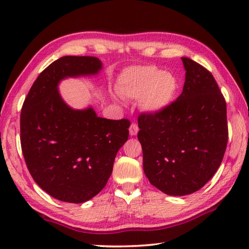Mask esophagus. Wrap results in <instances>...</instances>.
<instances>
[{
  "mask_svg": "<svg viewBox=\"0 0 249 249\" xmlns=\"http://www.w3.org/2000/svg\"><path fill=\"white\" fill-rule=\"evenodd\" d=\"M138 131H139L138 125L135 124V123L130 125V127H129V135L130 136H136L137 134H138Z\"/></svg>",
  "mask_w": 249,
  "mask_h": 249,
  "instance_id": "1",
  "label": "esophagus"
}]
</instances>
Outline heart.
<instances>
[{"instance_id": "1", "label": "heart", "mask_w": 249, "mask_h": 249, "mask_svg": "<svg viewBox=\"0 0 249 249\" xmlns=\"http://www.w3.org/2000/svg\"><path fill=\"white\" fill-rule=\"evenodd\" d=\"M178 80L174 73L155 66H131L121 72L116 92L123 98L139 99V107L147 114L166 110L176 98Z\"/></svg>"}]
</instances>
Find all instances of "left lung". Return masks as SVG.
Segmentation results:
<instances>
[{
  "mask_svg": "<svg viewBox=\"0 0 249 249\" xmlns=\"http://www.w3.org/2000/svg\"><path fill=\"white\" fill-rule=\"evenodd\" d=\"M182 61V94L162 112L138 119L144 173L169 196L202 188L219 168L228 142L226 102L213 75L188 57Z\"/></svg>",
  "mask_w": 249,
  "mask_h": 249,
  "instance_id": "left-lung-1",
  "label": "left lung"
}]
</instances>
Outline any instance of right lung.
Wrapping results in <instances>:
<instances>
[{"label": "right lung", "mask_w": 249, "mask_h": 249, "mask_svg": "<svg viewBox=\"0 0 249 249\" xmlns=\"http://www.w3.org/2000/svg\"><path fill=\"white\" fill-rule=\"evenodd\" d=\"M102 70L97 57L63 56L40 72L21 110L26 167L41 189L64 202L82 203L95 197L128 139V120L99 118L92 107L72 109L60 94L64 79L96 76Z\"/></svg>", "instance_id": "right-lung-1"}]
</instances>
